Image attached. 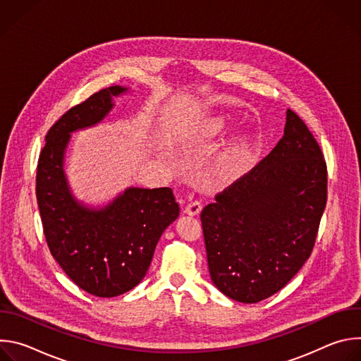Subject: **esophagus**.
<instances>
[{
    "mask_svg": "<svg viewBox=\"0 0 361 361\" xmlns=\"http://www.w3.org/2000/svg\"><path fill=\"white\" fill-rule=\"evenodd\" d=\"M201 212V204L198 201H192L190 204H187V207L184 209V213L187 216H198Z\"/></svg>",
    "mask_w": 361,
    "mask_h": 361,
    "instance_id": "34e87169",
    "label": "esophagus"
}]
</instances>
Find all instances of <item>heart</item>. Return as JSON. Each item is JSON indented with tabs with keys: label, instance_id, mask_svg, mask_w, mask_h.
<instances>
[{
	"label": "heart",
	"instance_id": "1",
	"mask_svg": "<svg viewBox=\"0 0 361 361\" xmlns=\"http://www.w3.org/2000/svg\"><path fill=\"white\" fill-rule=\"evenodd\" d=\"M233 118L227 114H214L194 124L184 135L183 145L191 152H201L212 147L216 141L221 140L233 128ZM255 148V137L245 131L233 137L212 160V173L220 181L235 180ZM169 160H174V154L167 151Z\"/></svg>",
	"mask_w": 361,
	"mask_h": 361
}]
</instances>
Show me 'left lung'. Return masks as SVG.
Instances as JSON below:
<instances>
[{
    "instance_id": "1",
    "label": "left lung",
    "mask_w": 361,
    "mask_h": 361,
    "mask_svg": "<svg viewBox=\"0 0 361 361\" xmlns=\"http://www.w3.org/2000/svg\"><path fill=\"white\" fill-rule=\"evenodd\" d=\"M326 201L323 152L287 110L273 151L201 212L214 286L247 304L280 291L310 257Z\"/></svg>"
}]
</instances>
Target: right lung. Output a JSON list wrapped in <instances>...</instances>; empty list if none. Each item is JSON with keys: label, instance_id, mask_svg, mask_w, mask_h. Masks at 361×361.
Segmentation results:
<instances>
[{"label": "right lung", "instance_id": "right-lung-1", "mask_svg": "<svg viewBox=\"0 0 361 361\" xmlns=\"http://www.w3.org/2000/svg\"><path fill=\"white\" fill-rule=\"evenodd\" d=\"M130 92L113 85L68 110L45 137L37 169V201L44 235L64 273L84 291L116 297L145 277L164 230L180 207L171 188L127 187L113 200H78L66 173L71 135L95 127L114 110V98Z\"/></svg>", "mask_w": 361, "mask_h": 361}]
</instances>
